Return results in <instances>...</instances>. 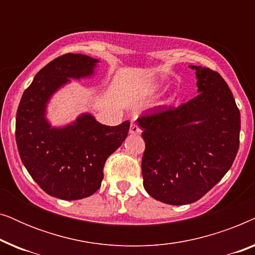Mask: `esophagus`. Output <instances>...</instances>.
Here are the masks:
<instances>
[{
  "label": "esophagus",
  "instance_id": "esophagus-1",
  "mask_svg": "<svg viewBox=\"0 0 255 255\" xmlns=\"http://www.w3.org/2000/svg\"><path fill=\"white\" fill-rule=\"evenodd\" d=\"M130 133H131V134H140V133H141V128H140V127H139L138 124L132 123L131 127H130Z\"/></svg>",
  "mask_w": 255,
  "mask_h": 255
}]
</instances>
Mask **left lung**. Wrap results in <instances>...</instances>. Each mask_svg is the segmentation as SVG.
Listing matches in <instances>:
<instances>
[{"mask_svg": "<svg viewBox=\"0 0 255 255\" xmlns=\"http://www.w3.org/2000/svg\"><path fill=\"white\" fill-rule=\"evenodd\" d=\"M190 67L197 96L138 118L145 140L142 184L153 198L172 205L203 197L231 168L239 148L240 113L228 83L210 68Z\"/></svg>", "mask_w": 255, "mask_h": 255, "instance_id": "obj_1", "label": "left lung"}]
</instances>
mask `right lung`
Wrapping results in <instances>:
<instances>
[{
    "label": "right lung",
    "mask_w": 255,
    "mask_h": 255,
    "mask_svg": "<svg viewBox=\"0 0 255 255\" xmlns=\"http://www.w3.org/2000/svg\"><path fill=\"white\" fill-rule=\"evenodd\" d=\"M99 60L67 53L40 69L23 93L16 115V142L31 177L51 196L81 200L96 193L103 180L107 159L128 137L130 122L108 127L92 115L73 124L51 128L45 118L52 94L69 81L92 75Z\"/></svg>",
    "instance_id": "obj_1"
}]
</instances>
